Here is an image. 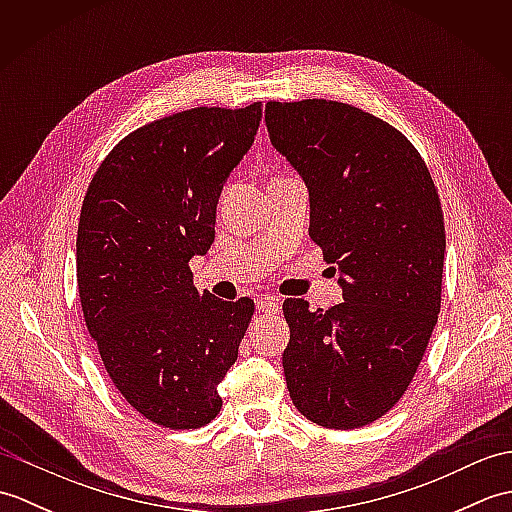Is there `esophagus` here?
I'll use <instances>...</instances> for the list:
<instances>
[{
  "label": "esophagus",
  "mask_w": 512,
  "mask_h": 512,
  "mask_svg": "<svg viewBox=\"0 0 512 512\" xmlns=\"http://www.w3.org/2000/svg\"><path fill=\"white\" fill-rule=\"evenodd\" d=\"M255 306H257V310H262V312H277L279 310V299L273 297V295H262V297L255 299Z\"/></svg>",
  "instance_id": "esophagus-1"
}]
</instances>
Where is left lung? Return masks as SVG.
I'll use <instances>...</instances> for the list:
<instances>
[{"instance_id":"obj_1","label":"left lung","mask_w":512,"mask_h":512,"mask_svg":"<svg viewBox=\"0 0 512 512\" xmlns=\"http://www.w3.org/2000/svg\"><path fill=\"white\" fill-rule=\"evenodd\" d=\"M266 127L306 182L308 233L339 266L343 290L330 310L284 301L290 398L321 427H365L405 394L438 323L447 248L438 193L416 147L358 107L273 101Z\"/></svg>"}]
</instances>
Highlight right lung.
Wrapping results in <instances>:
<instances>
[{"mask_svg": "<svg viewBox=\"0 0 512 512\" xmlns=\"http://www.w3.org/2000/svg\"><path fill=\"white\" fill-rule=\"evenodd\" d=\"M262 105L193 107L136 129L85 193L76 284L85 325L121 396L167 429H198L222 409L253 299L193 286L189 259L215 239L224 182L253 147Z\"/></svg>", "mask_w": 512, "mask_h": 512, "instance_id": "right-lung-1", "label": "right lung"}]
</instances>
